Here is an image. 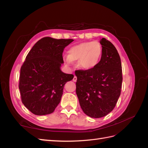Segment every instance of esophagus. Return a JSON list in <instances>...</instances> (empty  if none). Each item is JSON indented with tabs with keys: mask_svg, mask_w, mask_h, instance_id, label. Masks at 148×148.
<instances>
[{
	"mask_svg": "<svg viewBox=\"0 0 148 148\" xmlns=\"http://www.w3.org/2000/svg\"><path fill=\"white\" fill-rule=\"evenodd\" d=\"M73 81L74 82H76V81H77V77L75 76V75H74V78H73Z\"/></svg>",
	"mask_w": 148,
	"mask_h": 148,
	"instance_id": "esophagus-1",
	"label": "esophagus"
}]
</instances>
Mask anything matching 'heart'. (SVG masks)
Here are the masks:
<instances>
[{
	"mask_svg": "<svg viewBox=\"0 0 148 148\" xmlns=\"http://www.w3.org/2000/svg\"><path fill=\"white\" fill-rule=\"evenodd\" d=\"M102 53L103 47L97 41L83 42L71 47L64 60L68 64L79 61V66L82 69L90 70L98 66Z\"/></svg>",
	"mask_w": 148,
	"mask_h": 148,
	"instance_id": "obj_1",
	"label": "heart"
}]
</instances>
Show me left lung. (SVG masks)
Instances as JSON below:
<instances>
[{
    "mask_svg": "<svg viewBox=\"0 0 148 148\" xmlns=\"http://www.w3.org/2000/svg\"><path fill=\"white\" fill-rule=\"evenodd\" d=\"M100 43L103 53L98 66L90 70L75 71L80 106L85 114L92 118H101L111 112L122 88V64L118 51L105 38Z\"/></svg>",
    "mask_w": 148,
    "mask_h": 148,
    "instance_id": "8db88e82",
    "label": "left lung"
}]
</instances>
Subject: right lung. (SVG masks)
Here are the masks:
<instances>
[{"mask_svg":"<svg viewBox=\"0 0 148 148\" xmlns=\"http://www.w3.org/2000/svg\"><path fill=\"white\" fill-rule=\"evenodd\" d=\"M73 39L45 37L35 44L21 67L19 89L21 101L36 115L53 112L59 104L65 84L74 75L60 70L62 53Z\"/></svg>","mask_w":148,"mask_h":148,"instance_id":"add662e5","label":"right lung"}]
</instances>
